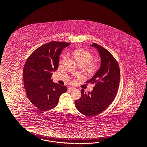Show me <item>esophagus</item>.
Instances as JSON below:
<instances>
[{"label":"esophagus","instance_id":"1","mask_svg":"<svg viewBox=\"0 0 147 147\" xmlns=\"http://www.w3.org/2000/svg\"><path fill=\"white\" fill-rule=\"evenodd\" d=\"M75 89L74 87H69L68 89V90H73V89Z\"/></svg>","mask_w":147,"mask_h":147}]
</instances>
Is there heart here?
<instances>
[{
	"label": "heart",
	"instance_id": "1",
	"mask_svg": "<svg viewBox=\"0 0 147 147\" xmlns=\"http://www.w3.org/2000/svg\"><path fill=\"white\" fill-rule=\"evenodd\" d=\"M73 56L78 65H82L84 67L88 65L87 70L89 73L92 74L97 70L98 64L95 62H91L93 59V56L88 51L85 49H78L73 53ZM65 60L66 56H64L62 58V62H65Z\"/></svg>",
	"mask_w": 147,
	"mask_h": 147
}]
</instances>
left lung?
<instances>
[{"label": "left lung", "mask_w": 147, "mask_h": 147, "mask_svg": "<svg viewBox=\"0 0 147 147\" xmlns=\"http://www.w3.org/2000/svg\"><path fill=\"white\" fill-rule=\"evenodd\" d=\"M90 46L96 48L101 58L100 68L86 83L94 84L91 92L87 94L81 91V97L75 101L76 109L89 117L104 111L115 99L119 89L120 71L115 59L108 50L93 43Z\"/></svg>", "instance_id": "obj_1"}]
</instances>
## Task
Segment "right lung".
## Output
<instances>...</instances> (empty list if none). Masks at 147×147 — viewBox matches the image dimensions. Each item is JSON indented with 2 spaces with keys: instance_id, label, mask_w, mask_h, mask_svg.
I'll return each instance as SVG.
<instances>
[{
  "instance_id": "1",
  "label": "right lung",
  "mask_w": 147,
  "mask_h": 147,
  "mask_svg": "<svg viewBox=\"0 0 147 147\" xmlns=\"http://www.w3.org/2000/svg\"><path fill=\"white\" fill-rule=\"evenodd\" d=\"M71 44L51 41L36 49L27 59L24 67V85L27 96L40 111H49L58 105L65 93V86L53 82L52 71L58 69L62 49Z\"/></svg>"
}]
</instances>
